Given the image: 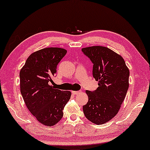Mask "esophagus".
Returning a JSON list of instances; mask_svg holds the SVG:
<instances>
[{
	"instance_id": "esophagus-1",
	"label": "esophagus",
	"mask_w": 150,
	"mask_h": 150,
	"mask_svg": "<svg viewBox=\"0 0 150 150\" xmlns=\"http://www.w3.org/2000/svg\"><path fill=\"white\" fill-rule=\"evenodd\" d=\"M81 91H73L72 92V94L74 95H78V94H81Z\"/></svg>"
}]
</instances>
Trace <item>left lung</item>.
<instances>
[{
    "instance_id": "left-lung-1",
    "label": "left lung",
    "mask_w": 150,
    "mask_h": 150,
    "mask_svg": "<svg viewBox=\"0 0 150 150\" xmlns=\"http://www.w3.org/2000/svg\"><path fill=\"white\" fill-rule=\"evenodd\" d=\"M93 64V77L97 89L87 90L88 102L83 107L85 117L102 125L112 119L119 111L129 87V70L120 54L103 46L82 48Z\"/></svg>"
}]
</instances>
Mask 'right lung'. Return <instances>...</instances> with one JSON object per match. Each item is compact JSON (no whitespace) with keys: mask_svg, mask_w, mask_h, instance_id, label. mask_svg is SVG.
Returning <instances> with one entry per match:
<instances>
[{"mask_svg":"<svg viewBox=\"0 0 150 150\" xmlns=\"http://www.w3.org/2000/svg\"><path fill=\"white\" fill-rule=\"evenodd\" d=\"M67 54L60 47H47L30 54L20 71L21 92L27 108L38 122L53 126L61 120L70 91H61L49 84L56 67Z\"/></svg>","mask_w":150,"mask_h":150,"instance_id":"obj_1","label":"right lung"}]
</instances>
